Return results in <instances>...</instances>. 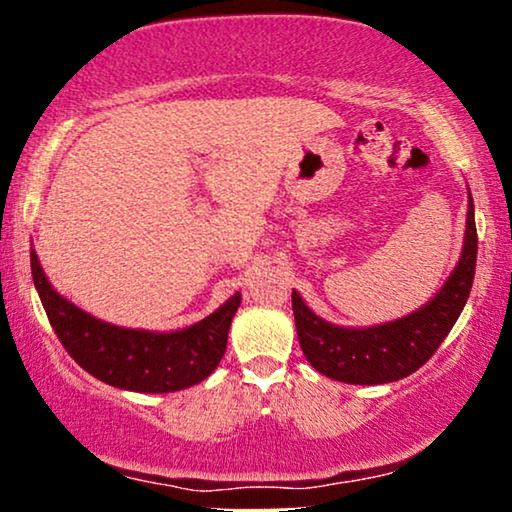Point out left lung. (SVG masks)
<instances>
[{"instance_id":"left-lung-1","label":"left lung","mask_w":512,"mask_h":512,"mask_svg":"<svg viewBox=\"0 0 512 512\" xmlns=\"http://www.w3.org/2000/svg\"><path fill=\"white\" fill-rule=\"evenodd\" d=\"M478 258L473 198L468 200L466 242L459 265L429 305L410 317L373 328H340L319 319L296 291L291 293L293 317L305 359L319 373L347 384H384L403 380L436 354L452 331L473 286Z\"/></svg>"}]
</instances>
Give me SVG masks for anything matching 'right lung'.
<instances>
[{"label":"right lung","instance_id":"add662e5","mask_svg":"<svg viewBox=\"0 0 512 512\" xmlns=\"http://www.w3.org/2000/svg\"><path fill=\"white\" fill-rule=\"evenodd\" d=\"M30 263L41 305L62 347L83 370L111 387L142 394L186 389L212 375L226 352L230 321L242 300L240 293L184 331H132L104 324L58 296L48 284L34 249Z\"/></svg>","mask_w":512,"mask_h":512}]
</instances>
